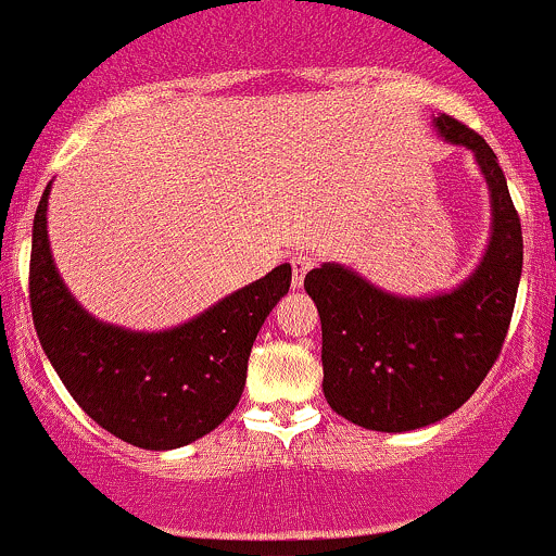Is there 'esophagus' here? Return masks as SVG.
<instances>
[{"instance_id":"1","label":"esophagus","mask_w":556,"mask_h":556,"mask_svg":"<svg viewBox=\"0 0 556 556\" xmlns=\"http://www.w3.org/2000/svg\"><path fill=\"white\" fill-rule=\"evenodd\" d=\"M290 266H293V288H301L304 277L314 268V257L306 255V252H299V255L290 257Z\"/></svg>"}]
</instances>
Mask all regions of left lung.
Instances as JSON below:
<instances>
[{"label": "left lung", "mask_w": 556, "mask_h": 556, "mask_svg": "<svg viewBox=\"0 0 556 556\" xmlns=\"http://www.w3.org/2000/svg\"><path fill=\"white\" fill-rule=\"evenodd\" d=\"M446 142L470 150L490 188L484 257L450 293H387L341 263L304 279L323 323V392L336 414L366 430L406 433L457 412L501 355L521 277V223L497 155L450 115Z\"/></svg>", "instance_id": "1"}]
</instances>
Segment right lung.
<instances>
[{"label":"right lung","instance_id":"obj_1","mask_svg":"<svg viewBox=\"0 0 556 556\" xmlns=\"http://www.w3.org/2000/svg\"><path fill=\"white\" fill-rule=\"evenodd\" d=\"M48 195L31 228V317L48 355L83 412L139 450H179L212 433L237 408L263 319L290 290V263L244 285L169 330L102 323L77 304L50 255Z\"/></svg>","mask_w":556,"mask_h":556}]
</instances>
